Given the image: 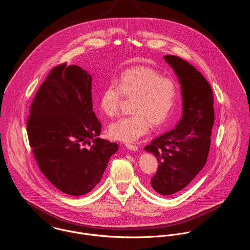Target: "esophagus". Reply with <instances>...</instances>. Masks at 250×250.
Returning <instances> with one entry per match:
<instances>
[{
  "mask_svg": "<svg viewBox=\"0 0 250 250\" xmlns=\"http://www.w3.org/2000/svg\"><path fill=\"white\" fill-rule=\"evenodd\" d=\"M125 146L128 148V149H130V150H133V151H136V150H138V147H137V146L136 145H133V144H125Z\"/></svg>",
  "mask_w": 250,
  "mask_h": 250,
  "instance_id": "obj_1",
  "label": "esophagus"
}]
</instances>
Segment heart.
I'll use <instances>...</instances> for the list:
<instances>
[{"label":"heart","instance_id":"heart-1","mask_svg":"<svg viewBox=\"0 0 250 250\" xmlns=\"http://www.w3.org/2000/svg\"><path fill=\"white\" fill-rule=\"evenodd\" d=\"M107 84L100 96V107L105 115L118 114L123 98H133L132 112L112 123L108 128L111 138L133 142L145 135L149 123L158 126L164 124L178 99L175 82L149 67L137 66L124 71L117 81Z\"/></svg>","mask_w":250,"mask_h":250}]
</instances>
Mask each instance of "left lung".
<instances>
[{
	"label": "left lung",
	"instance_id": "8db88e82",
	"mask_svg": "<svg viewBox=\"0 0 250 250\" xmlns=\"http://www.w3.org/2000/svg\"><path fill=\"white\" fill-rule=\"evenodd\" d=\"M181 85L183 116L170 131L151 141L145 150L159 163L151 186L158 194L183 190L207 162L214 125V97L209 83L193 65L175 56H164Z\"/></svg>",
	"mask_w": 250,
	"mask_h": 250
}]
</instances>
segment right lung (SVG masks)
Returning <instances> with one entry per match:
<instances>
[{
	"mask_svg": "<svg viewBox=\"0 0 250 250\" xmlns=\"http://www.w3.org/2000/svg\"><path fill=\"white\" fill-rule=\"evenodd\" d=\"M92 77L80 66H56L31 103L29 146L42 173L61 192L83 195L101 181L118 145L98 138Z\"/></svg>",
	"mask_w": 250,
	"mask_h": 250,
	"instance_id": "1",
	"label": "right lung"
}]
</instances>
